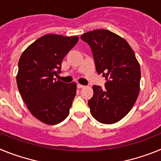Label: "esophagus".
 <instances>
[{
	"instance_id": "obj_1",
	"label": "esophagus",
	"mask_w": 161,
	"mask_h": 161,
	"mask_svg": "<svg viewBox=\"0 0 161 161\" xmlns=\"http://www.w3.org/2000/svg\"><path fill=\"white\" fill-rule=\"evenodd\" d=\"M83 87H85L84 85H80V84H77V88H78V89H81V88H83Z\"/></svg>"
}]
</instances>
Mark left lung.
Here are the masks:
<instances>
[{
	"label": "left lung",
	"instance_id": "left-lung-1",
	"mask_svg": "<svg viewBox=\"0 0 161 161\" xmlns=\"http://www.w3.org/2000/svg\"><path fill=\"white\" fill-rule=\"evenodd\" d=\"M81 39L90 46L98 74L107 80L106 89L93 85L89 100L91 114L104 124H113L130 112L139 93L141 71L135 52L124 38L108 30L85 33Z\"/></svg>",
	"mask_w": 161,
	"mask_h": 161
}]
</instances>
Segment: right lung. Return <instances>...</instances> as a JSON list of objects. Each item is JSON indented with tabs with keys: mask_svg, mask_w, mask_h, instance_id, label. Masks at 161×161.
Instances as JSON below:
<instances>
[{
	"mask_svg": "<svg viewBox=\"0 0 161 161\" xmlns=\"http://www.w3.org/2000/svg\"><path fill=\"white\" fill-rule=\"evenodd\" d=\"M78 40V36L43 35L20 57L16 77L18 90L31 114L42 123L58 124L69 114L76 84L64 83L53 76L59 72L63 59Z\"/></svg>",
	"mask_w": 161,
	"mask_h": 161,
	"instance_id": "obj_1",
	"label": "right lung"
}]
</instances>
